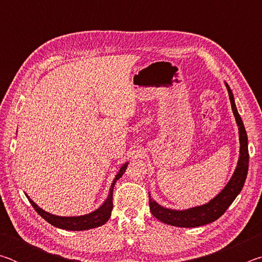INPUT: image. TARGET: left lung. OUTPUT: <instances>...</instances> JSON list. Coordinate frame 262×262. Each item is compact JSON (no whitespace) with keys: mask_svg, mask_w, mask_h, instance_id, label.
<instances>
[{"mask_svg":"<svg viewBox=\"0 0 262 262\" xmlns=\"http://www.w3.org/2000/svg\"><path fill=\"white\" fill-rule=\"evenodd\" d=\"M225 86L228 89L229 98L231 101V107L239 130V158L237 163V167L234 170L231 179L229 180L227 186L216 195V196L210 200L206 205L193 207L186 210H174L164 208L161 205L152 200L149 194V207L151 214L163 223L173 225V227L179 228H196L201 225L209 224L211 222L216 221L217 219L224 214L225 210L228 209L230 205L234 201L237 195L241 193L243 186L245 184L247 171H248V147H247V134L244 127L243 120L239 115L236 104H234V98L231 89L225 83Z\"/></svg>","mask_w":262,"mask_h":262,"instance_id":"left-lung-1","label":"left lung"}]
</instances>
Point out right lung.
Returning a JSON list of instances; mask_svg holds the SVG:
<instances>
[{"label": "right lung", "instance_id": "right-lung-1", "mask_svg": "<svg viewBox=\"0 0 262 262\" xmlns=\"http://www.w3.org/2000/svg\"><path fill=\"white\" fill-rule=\"evenodd\" d=\"M127 166H128V163H125L120 167V170H119L118 174L115 176L112 185H111L108 196L106 198V200H105L103 205H101L98 208V209H96L95 211H92V212H89V214H86V215L70 216V217L53 215V214H50V212H47L43 209H41V208L39 206L35 205V203L29 198V195H26V194L25 195H26V198L29 199L31 205H32V207L34 208V210L37 211L43 220L47 221L48 223L54 225V227H56V228L63 229V230H69V231H82V230L98 228V227H100V225L105 224L111 217V212H112V209H113V188H114V185H115V183H117V180L120 179L122 174L125 173Z\"/></svg>", "mask_w": 262, "mask_h": 262}]
</instances>
